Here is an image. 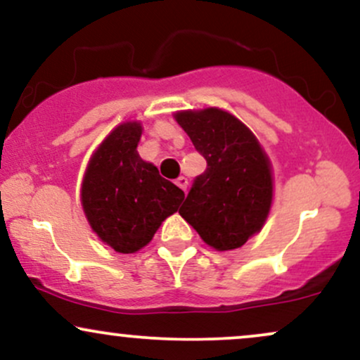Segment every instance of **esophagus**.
<instances>
[{
	"instance_id": "34e87169",
	"label": "esophagus",
	"mask_w": 360,
	"mask_h": 360,
	"mask_svg": "<svg viewBox=\"0 0 360 360\" xmlns=\"http://www.w3.org/2000/svg\"><path fill=\"white\" fill-rule=\"evenodd\" d=\"M176 184L177 186H179V188L181 189H183V191H186V189H188V177H184V176H179V177H177V179H176Z\"/></svg>"
}]
</instances>
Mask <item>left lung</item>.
Returning a JSON list of instances; mask_svg holds the SVG:
<instances>
[{
  "label": "left lung",
  "instance_id": "obj_1",
  "mask_svg": "<svg viewBox=\"0 0 360 360\" xmlns=\"http://www.w3.org/2000/svg\"><path fill=\"white\" fill-rule=\"evenodd\" d=\"M174 118L208 164L179 214L214 250L238 249L269 217L274 191L269 157L250 128L229 111L186 110Z\"/></svg>",
  "mask_w": 360,
  "mask_h": 360
}]
</instances>
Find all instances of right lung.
Returning <instances> with one entry per match:
<instances>
[{
  "instance_id": "right-lung-1",
  "label": "right lung",
  "mask_w": 360,
  "mask_h": 360,
  "mask_svg": "<svg viewBox=\"0 0 360 360\" xmlns=\"http://www.w3.org/2000/svg\"><path fill=\"white\" fill-rule=\"evenodd\" d=\"M142 130L140 122L113 128L91 155L81 184L89 226L120 254L143 249L184 200L183 189L139 155Z\"/></svg>"
}]
</instances>
